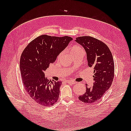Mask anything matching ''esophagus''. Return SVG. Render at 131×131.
<instances>
[{"mask_svg": "<svg viewBox=\"0 0 131 131\" xmlns=\"http://www.w3.org/2000/svg\"><path fill=\"white\" fill-rule=\"evenodd\" d=\"M66 83H69V84H71V85L75 84L77 83V82H74V81H72V80H68V81H66Z\"/></svg>", "mask_w": 131, "mask_h": 131, "instance_id": "34e87169", "label": "esophagus"}]
</instances>
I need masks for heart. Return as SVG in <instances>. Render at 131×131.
Instances as JSON below:
<instances>
[{
  "label": "heart",
  "instance_id": "heart-1",
  "mask_svg": "<svg viewBox=\"0 0 131 131\" xmlns=\"http://www.w3.org/2000/svg\"><path fill=\"white\" fill-rule=\"evenodd\" d=\"M82 50H83V49L80 47L78 46H73V47H72V48L70 49V53H71V54H73V53H76L77 52L80 51H82ZM63 53V52L60 53V54L58 55V58H60V57L61 56H62V54Z\"/></svg>",
  "mask_w": 131,
  "mask_h": 131
}]
</instances>
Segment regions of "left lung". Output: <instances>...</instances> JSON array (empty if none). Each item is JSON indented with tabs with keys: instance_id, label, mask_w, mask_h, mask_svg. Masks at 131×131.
<instances>
[{
	"instance_id": "left-lung-1",
	"label": "left lung",
	"mask_w": 131,
	"mask_h": 131,
	"mask_svg": "<svg viewBox=\"0 0 131 131\" xmlns=\"http://www.w3.org/2000/svg\"><path fill=\"white\" fill-rule=\"evenodd\" d=\"M75 41L87 53L89 67L94 69L93 85L87 87L78 99L83 102L92 104L98 101L110 88L114 77V62L112 52L106 44L96 38L83 36L76 38Z\"/></svg>"
}]
</instances>
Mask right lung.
I'll list each match as a JSON object with an SVG mask.
<instances>
[{"label":"right lung","instance_id":"1","mask_svg":"<svg viewBox=\"0 0 131 131\" xmlns=\"http://www.w3.org/2000/svg\"><path fill=\"white\" fill-rule=\"evenodd\" d=\"M72 40L68 36L42 35L32 40L22 53L19 68L23 85L39 105L50 106L57 101L62 82H49L44 72Z\"/></svg>","mask_w":131,"mask_h":131}]
</instances>
